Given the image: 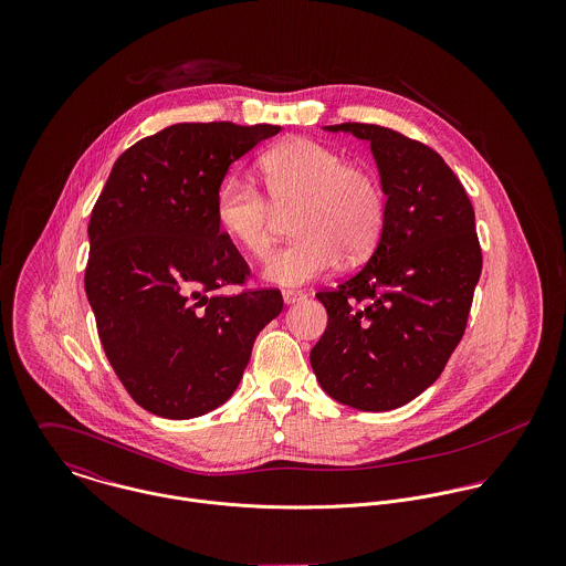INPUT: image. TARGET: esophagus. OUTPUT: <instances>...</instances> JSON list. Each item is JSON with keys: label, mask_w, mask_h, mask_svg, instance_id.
I'll list each match as a JSON object with an SVG mask.
<instances>
[{"label": "esophagus", "mask_w": 566, "mask_h": 566, "mask_svg": "<svg viewBox=\"0 0 566 566\" xmlns=\"http://www.w3.org/2000/svg\"><path fill=\"white\" fill-rule=\"evenodd\" d=\"M303 298H305V294H303V292H298V290H285V292H283V301H285V305L301 303Z\"/></svg>", "instance_id": "esophagus-1"}]
</instances>
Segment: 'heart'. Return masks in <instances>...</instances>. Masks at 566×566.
Instances as JSON below:
<instances>
[{"mask_svg": "<svg viewBox=\"0 0 566 566\" xmlns=\"http://www.w3.org/2000/svg\"><path fill=\"white\" fill-rule=\"evenodd\" d=\"M270 200L248 180L229 178L216 198L222 233L254 259L268 256L281 216L298 240L265 265V279L294 287L331 272L342 256L366 259L386 227V191L377 174L314 139H287L261 157Z\"/></svg>", "mask_w": 566, "mask_h": 566, "instance_id": "obj_1", "label": "heart"}]
</instances>
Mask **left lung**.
Masks as SVG:
<instances>
[{
  "label": "left lung",
  "instance_id": "1",
  "mask_svg": "<svg viewBox=\"0 0 566 566\" xmlns=\"http://www.w3.org/2000/svg\"><path fill=\"white\" fill-rule=\"evenodd\" d=\"M324 130L370 144L388 211L368 263L316 294L328 323L310 361L337 403L388 411L424 392L464 335L482 274L475 211L431 148L375 124Z\"/></svg>",
  "mask_w": 566,
  "mask_h": 566
}]
</instances>
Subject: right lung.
<instances>
[{
  "mask_svg": "<svg viewBox=\"0 0 566 566\" xmlns=\"http://www.w3.org/2000/svg\"><path fill=\"white\" fill-rule=\"evenodd\" d=\"M281 126L174 124L128 148L91 211L84 290L102 348L135 403L171 420L227 403L279 290L242 285L248 263L216 220L231 163Z\"/></svg>",
  "mask_w": 566,
  "mask_h": 566,
  "instance_id": "obj_1",
  "label": "right lung"
}]
</instances>
